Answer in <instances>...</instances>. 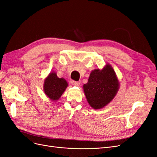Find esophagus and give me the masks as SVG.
I'll return each instance as SVG.
<instances>
[{"label":"esophagus","mask_w":157,"mask_h":157,"mask_svg":"<svg viewBox=\"0 0 157 157\" xmlns=\"http://www.w3.org/2000/svg\"><path fill=\"white\" fill-rule=\"evenodd\" d=\"M72 84L73 85H74V86H78L79 85H80V82H78V81H74V80H72Z\"/></svg>","instance_id":"34e87169"}]
</instances>
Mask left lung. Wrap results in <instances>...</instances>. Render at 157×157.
Instances as JSON below:
<instances>
[{
    "label": "left lung",
    "mask_w": 157,
    "mask_h": 157,
    "mask_svg": "<svg viewBox=\"0 0 157 157\" xmlns=\"http://www.w3.org/2000/svg\"><path fill=\"white\" fill-rule=\"evenodd\" d=\"M120 83L112 66L107 63L101 69H94L90 73L88 82L83 90L89 105L94 109L105 107L115 97Z\"/></svg>",
    "instance_id": "obj_1"
}]
</instances>
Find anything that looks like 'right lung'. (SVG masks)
<instances>
[{
	"instance_id": "right-lung-1",
	"label": "right lung",
	"mask_w": 157,
	"mask_h": 157,
	"mask_svg": "<svg viewBox=\"0 0 157 157\" xmlns=\"http://www.w3.org/2000/svg\"><path fill=\"white\" fill-rule=\"evenodd\" d=\"M68 86V83L63 78H59L56 73H50L44 79L43 90L46 96L51 101H56L60 98Z\"/></svg>"
}]
</instances>
